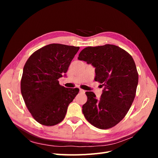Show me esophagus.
<instances>
[{
  "label": "esophagus",
  "instance_id": "1",
  "mask_svg": "<svg viewBox=\"0 0 158 158\" xmlns=\"http://www.w3.org/2000/svg\"><path fill=\"white\" fill-rule=\"evenodd\" d=\"M80 92H81V93H83V94H84V93H85V91H84V89H80Z\"/></svg>",
  "mask_w": 158,
  "mask_h": 158
}]
</instances>
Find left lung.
Segmentation results:
<instances>
[{
    "mask_svg": "<svg viewBox=\"0 0 158 158\" xmlns=\"http://www.w3.org/2000/svg\"><path fill=\"white\" fill-rule=\"evenodd\" d=\"M78 59L94 66L95 80L105 86L98 99L93 92H85V118L100 129L114 127L125 117L136 95L138 74L132 56L121 47L106 44L85 47Z\"/></svg>",
    "mask_w": 158,
    "mask_h": 158,
    "instance_id": "1",
    "label": "left lung"
}]
</instances>
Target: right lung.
<instances>
[{
	"label": "right lung",
	"mask_w": 158,
	"mask_h": 158,
	"mask_svg": "<svg viewBox=\"0 0 158 158\" xmlns=\"http://www.w3.org/2000/svg\"><path fill=\"white\" fill-rule=\"evenodd\" d=\"M79 47L52 44L41 47L29 57L23 69L21 93L35 120L54 126L65 117L69 105L79 92L59 84V78L68 70Z\"/></svg>",
	"instance_id": "1"
}]
</instances>
